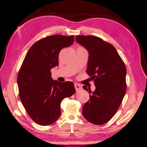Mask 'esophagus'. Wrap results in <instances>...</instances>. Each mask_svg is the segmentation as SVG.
<instances>
[{
    "mask_svg": "<svg viewBox=\"0 0 147 147\" xmlns=\"http://www.w3.org/2000/svg\"><path fill=\"white\" fill-rule=\"evenodd\" d=\"M75 90H76V91L78 92L79 91H80L82 89V85H80V84H78V83H75Z\"/></svg>",
    "mask_w": 147,
    "mask_h": 147,
    "instance_id": "obj_1",
    "label": "esophagus"
}]
</instances>
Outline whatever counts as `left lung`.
I'll return each instance as SVG.
<instances>
[{
    "label": "left lung",
    "instance_id": "1",
    "mask_svg": "<svg viewBox=\"0 0 147 147\" xmlns=\"http://www.w3.org/2000/svg\"><path fill=\"white\" fill-rule=\"evenodd\" d=\"M76 41L89 53L86 72L96 86L93 92L83 86L90 99L82 113L89 122L101 125L114 116L126 94V65L115 48L99 37L77 35Z\"/></svg>",
    "mask_w": 147,
    "mask_h": 147
}]
</instances>
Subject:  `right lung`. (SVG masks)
Segmentation results:
<instances>
[{
  "mask_svg": "<svg viewBox=\"0 0 147 147\" xmlns=\"http://www.w3.org/2000/svg\"><path fill=\"white\" fill-rule=\"evenodd\" d=\"M74 36L53 35L35 42L26 54L17 78L20 98L29 117L42 126L53 124L61 115V103L75 92L74 83L51 78L60 51L72 45Z\"/></svg>",
  "mask_w": 147,
  "mask_h": 147,
  "instance_id": "1",
  "label": "right lung"
}]
</instances>
